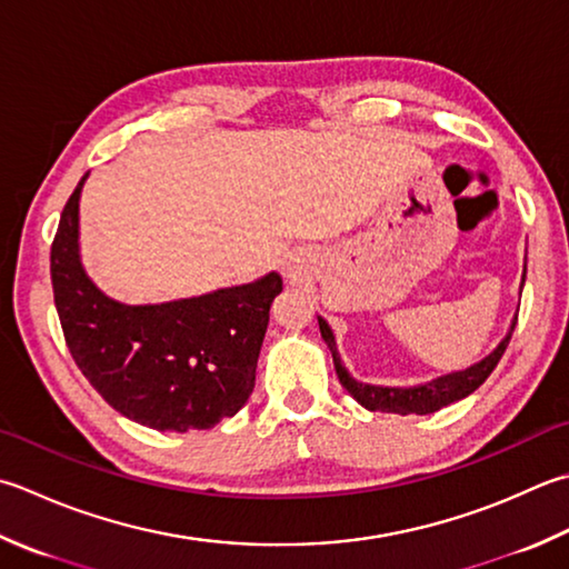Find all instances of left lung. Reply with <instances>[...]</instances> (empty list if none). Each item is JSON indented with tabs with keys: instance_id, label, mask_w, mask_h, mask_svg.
Returning a JSON list of instances; mask_svg holds the SVG:
<instances>
[{
	"instance_id": "left-lung-1",
	"label": "left lung",
	"mask_w": 569,
	"mask_h": 569,
	"mask_svg": "<svg viewBox=\"0 0 569 569\" xmlns=\"http://www.w3.org/2000/svg\"><path fill=\"white\" fill-rule=\"evenodd\" d=\"M522 281H526V276H522ZM520 291H522V288H520ZM516 322H518V316L513 320V326H510L508 336L503 338V342H500L486 360L469 367V370L439 377V380H433L429 385H419V387H375V385H362L358 380H352L348 370L342 367V360L338 355L336 338H332L330 326L322 318H318L320 336H322V340L328 342V348L332 352V362H336V372H338L340 385L348 389V392L355 399H358V402L365 409L389 411V415H402V417H407V415H431V411H439L441 407H447L451 402H459V399L469 397L473 389L481 387L488 380V375L496 370V365L500 362V358H503V352H506L508 342H510V336H513V330H516Z\"/></svg>"
}]
</instances>
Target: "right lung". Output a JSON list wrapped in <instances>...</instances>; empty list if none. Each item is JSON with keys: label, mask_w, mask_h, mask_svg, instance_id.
<instances>
[{"label": "right lung", "mask_w": 569, "mask_h": 569, "mask_svg": "<svg viewBox=\"0 0 569 569\" xmlns=\"http://www.w3.org/2000/svg\"><path fill=\"white\" fill-rule=\"evenodd\" d=\"M61 211L51 243V286L66 345L106 402L158 431L209 429L247 405L269 326L278 273L162 306H122L78 259V197Z\"/></svg>", "instance_id": "right-lung-1"}]
</instances>
